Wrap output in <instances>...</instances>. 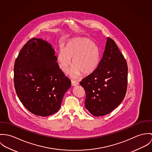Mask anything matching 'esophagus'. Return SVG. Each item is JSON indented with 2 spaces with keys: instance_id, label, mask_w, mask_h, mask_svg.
Listing matches in <instances>:
<instances>
[{
  "instance_id": "34e87169",
  "label": "esophagus",
  "mask_w": 152,
  "mask_h": 152,
  "mask_svg": "<svg viewBox=\"0 0 152 152\" xmlns=\"http://www.w3.org/2000/svg\"><path fill=\"white\" fill-rule=\"evenodd\" d=\"M79 85V83L76 81H74V80H72V86H76Z\"/></svg>"
}]
</instances>
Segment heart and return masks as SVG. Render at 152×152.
<instances>
[{
    "instance_id": "b5f03b06",
    "label": "heart",
    "mask_w": 152,
    "mask_h": 152,
    "mask_svg": "<svg viewBox=\"0 0 152 152\" xmlns=\"http://www.w3.org/2000/svg\"><path fill=\"white\" fill-rule=\"evenodd\" d=\"M74 66L72 75L74 77L88 75L95 71L100 61V53L98 47L85 38H76L69 41L65 50L61 49L57 54L59 67L64 73H67L72 65Z\"/></svg>"
}]
</instances>
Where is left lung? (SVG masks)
<instances>
[{
	"label": "left lung",
	"instance_id": "left-lung-1",
	"mask_svg": "<svg viewBox=\"0 0 152 152\" xmlns=\"http://www.w3.org/2000/svg\"><path fill=\"white\" fill-rule=\"evenodd\" d=\"M127 83L126 61L115 41L108 37L97 68L80 83L86 92V108L96 117L110 113L123 101Z\"/></svg>",
	"mask_w": 152,
	"mask_h": 152
}]
</instances>
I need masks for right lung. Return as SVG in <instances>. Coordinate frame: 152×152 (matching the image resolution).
<instances>
[{"mask_svg": "<svg viewBox=\"0 0 152 152\" xmlns=\"http://www.w3.org/2000/svg\"><path fill=\"white\" fill-rule=\"evenodd\" d=\"M51 45L42 39L28 40L14 66V83L19 100L35 115L47 117L60 108L71 81L56 62Z\"/></svg>", "mask_w": 152, "mask_h": 152, "instance_id": "obj_1", "label": "right lung"}]
</instances>
